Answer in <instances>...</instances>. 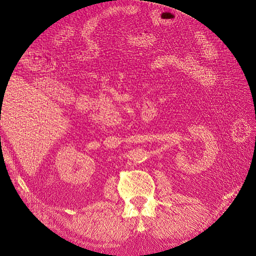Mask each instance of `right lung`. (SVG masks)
<instances>
[{
  "mask_svg": "<svg viewBox=\"0 0 256 256\" xmlns=\"http://www.w3.org/2000/svg\"><path fill=\"white\" fill-rule=\"evenodd\" d=\"M1 110H2V108H1Z\"/></svg>",
  "mask_w": 256,
  "mask_h": 256,
  "instance_id": "right-lung-1",
  "label": "right lung"
}]
</instances>
